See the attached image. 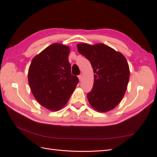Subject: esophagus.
Wrapping results in <instances>:
<instances>
[{
    "instance_id": "obj_1",
    "label": "esophagus",
    "mask_w": 157,
    "mask_h": 157,
    "mask_svg": "<svg viewBox=\"0 0 157 157\" xmlns=\"http://www.w3.org/2000/svg\"><path fill=\"white\" fill-rule=\"evenodd\" d=\"M78 77V79H79L80 81H81V80H82V75H79Z\"/></svg>"
}]
</instances>
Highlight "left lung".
I'll list each match as a JSON object with an SVG mask.
<instances>
[{
  "instance_id": "left-lung-1",
  "label": "left lung",
  "mask_w": 157,
  "mask_h": 157,
  "mask_svg": "<svg viewBox=\"0 0 157 157\" xmlns=\"http://www.w3.org/2000/svg\"><path fill=\"white\" fill-rule=\"evenodd\" d=\"M78 52L88 59L94 74V84L87 100L97 111L105 113L121 102L129 79V67L126 57L104 44L80 43Z\"/></svg>"
}]
</instances>
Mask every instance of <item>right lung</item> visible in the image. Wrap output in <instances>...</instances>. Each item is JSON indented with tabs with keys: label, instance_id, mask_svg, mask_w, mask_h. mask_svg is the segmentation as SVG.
<instances>
[{
	"label": "right lung",
	"instance_id": "obj_1",
	"mask_svg": "<svg viewBox=\"0 0 157 157\" xmlns=\"http://www.w3.org/2000/svg\"><path fill=\"white\" fill-rule=\"evenodd\" d=\"M70 50L67 46L53 44L35 56L29 67L31 92L37 102L52 111L64 107L78 82L71 73Z\"/></svg>",
	"mask_w": 157,
	"mask_h": 157
}]
</instances>
